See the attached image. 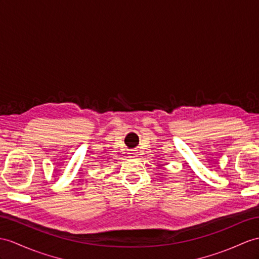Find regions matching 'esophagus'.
<instances>
[{
    "instance_id": "1",
    "label": "esophagus",
    "mask_w": 259,
    "mask_h": 259,
    "mask_svg": "<svg viewBox=\"0 0 259 259\" xmlns=\"http://www.w3.org/2000/svg\"><path fill=\"white\" fill-rule=\"evenodd\" d=\"M132 157H136V153H131Z\"/></svg>"
}]
</instances>
